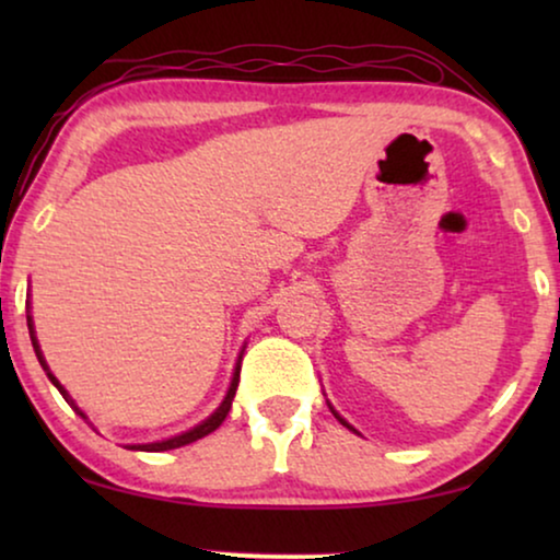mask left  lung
<instances>
[{
	"label": "left lung",
	"mask_w": 560,
	"mask_h": 560,
	"mask_svg": "<svg viewBox=\"0 0 560 560\" xmlns=\"http://www.w3.org/2000/svg\"><path fill=\"white\" fill-rule=\"evenodd\" d=\"M328 408H331V402H328ZM331 412H334V416H336V420H339V423H341V425H347V428H349V431H354V433H357V428H354V425H349V423H347V420H343V418L339 416V412H336L334 408H331Z\"/></svg>",
	"instance_id": "1"
}]
</instances>
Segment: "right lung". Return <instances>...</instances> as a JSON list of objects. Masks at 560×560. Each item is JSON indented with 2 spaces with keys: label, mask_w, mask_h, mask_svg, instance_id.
<instances>
[{
  "label": "right lung",
  "mask_w": 560,
  "mask_h": 560,
  "mask_svg": "<svg viewBox=\"0 0 560 560\" xmlns=\"http://www.w3.org/2000/svg\"><path fill=\"white\" fill-rule=\"evenodd\" d=\"M27 328H30V341H33V349H35V357H37V362H40V366H43V370H45V374H48V380L52 382V385L58 387V393L66 397V402L71 405V408H73L75 412H79V416H81L83 420H89L86 412H83V410L79 408V405H75L73 397L68 395V389H66L63 385H60L56 374L50 372L48 362H45V357H43V351H40V343H37V336H35V324H33V316H30V313H27ZM242 354H244V347H242V351H240V359H236V364H234L232 385H229L226 395H224V400H221L219 408L213 410L209 418L201 420V423L194 425V428H188V431H183V433H178V435H171V439H163V441H152V443H129L127 448H132V451H171V448L188 446V443H194V441H198V439H203V435H209V433L217 431V428H219L221 423H224V418L229 416V410H232V400H234V395H236V385H240Z\"/></svg>",
  "instance_id": "add662e5"
}]
</instances>
